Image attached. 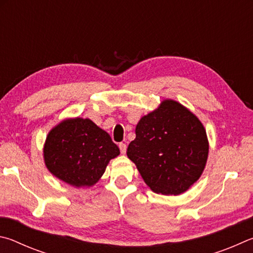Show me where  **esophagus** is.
Listing matches in <instances>:
<instances>
[{
	"label": "esophagus",
	"instance_id": "1",
	"mask_svg": "<svg viewBox=\"0 0 253 253\" xmlns=\"http://www.w3.org/2000/svg\"><path fill=\"white\" fill-rule=\"evenodd\" d=\"M119 148H120V151H121L122 154H126V143H120Z\"/></svg>",
	"mask_w": 253,
	"mask_h": 253
}]
</instances>
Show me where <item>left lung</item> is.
I'll use <instances>...</instances> for the list:
<instances>
[{
    "label": "left lung",
    "mask_w": 253,
    "mask_h": 253,
    "mask_svg": "<svg viewBox=\"0 0 253 253\" xmlns=\"http://www.w3.org/2000/svg\"><path fill=\"white\" fill-rule=\"evenodd\" d=\"M126 156L153 192L179 196L201 176L209 141L196 114L180 102L166 99L140 119Z\"/></svg>",
    "instance_id": "1"
}]
</instances>
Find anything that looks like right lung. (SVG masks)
<instances>
[{"label":"right lung","mask_w":253,"mask_h":253,"mask_svg":"<svg viewBox=\"0 0 253 253\" xmlns=\"http://www.w3.org/2000/svg\"><path fill=\"white\" fill-rule=\"evenodd\" d=\"M120 154L108 132L90 119L68 118L48 132L43 147L46 169L74 188H90Z\"/></svg>","instance_id":"add662e5"}]
</instances>
